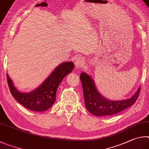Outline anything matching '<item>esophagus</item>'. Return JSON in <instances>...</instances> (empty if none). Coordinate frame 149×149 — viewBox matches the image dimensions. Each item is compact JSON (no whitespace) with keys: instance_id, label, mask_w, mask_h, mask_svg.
Returning <instances> with one entry per match:
<instances>
[{"instance_id":"34e87169","label":"esophagus","mask_w":149,"mask_h":149,"mask_svg":"<svg viewBox=\"0 0 149 149\" xmlns=\"http://www.w3.org/2000/svg\"><path fill=\"white\" fill-rule=\"evenodd\" d=\"M84 59L82 57H78L74 62V65L77 69H79L80 68H82L83 67V65H84Z\"/></svg>"}]
</instances>
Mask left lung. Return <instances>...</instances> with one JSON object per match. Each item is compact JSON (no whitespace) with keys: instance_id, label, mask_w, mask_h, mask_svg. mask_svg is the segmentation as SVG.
I'll return each instance as SVG.
<instances>
[{"instance_id":"obj_1","label":"left lung","mask_w":149,"mask_h":149,"mask_svg":"<svg viewBox=\"0 0 149 149\" xmlns=\"http://www.w3.org/2000/svg\"><path fill=\"white\" fill-rule=\"evenodd\" d=\"M80 79L82 82L86 107L91 114L97 116L114 115L130 107L135 103L141 90L139 87L132 97L126 100H110L99 92L94 80L87 73L81 72Z\"/></svg>"}]
</instances>
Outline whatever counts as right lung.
Returning a JSON list of instances; mask_svg holds the SVG:
<instances>
[{"instance_id":"obj_1","label":"right lung","mask_w":149,"mask_h":149,"mask_svg":"<svg viewBox=\"0 0 149 149\" xmlns=\"http://www.w3.org/2000/svg\"><path fill=\"white\" fill-rule=\"evenodd\" d=\"M72 61L59 65L38 87L30 92H19L7 73V81L10 92L17 102L25 108L36 112L49 109L56 101L57 88L63 79L74 69Z\"/></svg>"}]
</instances>
